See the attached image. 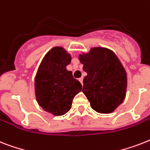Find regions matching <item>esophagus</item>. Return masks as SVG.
<instances>
[{
    "label": "esophagus",
    "mask_w": 150,
    "mask_h": 150,
    "mask_svg": "<svg viewBox=\"0 0 150 150\" xmlns=\"http://www.w3.org/2000/svg\"><path fill=\"white\" fill-rule=\"evenodd\" d=\"M79 81H80V82H81V85H83V78H82V77L79 78Z\"/></svg>",
    "instance_id": "1"
}]
</instances>
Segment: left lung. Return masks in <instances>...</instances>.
<instances>
[{
    "label": "left lung",
    "instance_id": "1",
    "mask_svg": "<svg viewBox=\"0 0 150 150\" xmlns=\"http://www.w3.org/2000/svg\"><path fill=\"white\" fill-rule=\"evenodd\" d=\"M87 73L82 92L92 109L99 113L112 112L126 98L127 74L116 54L106 47H92L79 54Z\"/></svg>",
    "mask_w": 150,
    "mask_h": 150
}]
</instances>
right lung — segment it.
<instances>
[{"instance_id":"1","label":"right lung","mask_w":150,"mask_h":150,"mask_svg":"<svg viewBox=\"0 0 150 150\" xmlns=\"http://www.w3.org/2000/svg\"><path fill=\"white\" fill-rule=\"evenodd\" d=\"M71 60V54L63 47H53L45 55L35 76L38 103L55 116L68 112L74 97L81 91V83L66 69Z\"/></svg>"}]
</instances>
